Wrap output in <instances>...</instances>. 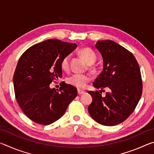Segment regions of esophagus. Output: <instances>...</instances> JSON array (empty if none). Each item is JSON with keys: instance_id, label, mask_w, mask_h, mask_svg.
Instances as JSON below:
<instances>
[{"instance_id": "obj_1", "label": "esophagus", "mask_w": 154, "mask_h": 154, "mask_svg": "<svg viewBox=\"0 0 154 154\" xmlns=\"http://www.w3.org/2000/svg\"><path fill=\"white\" fill-rule=\"evenodd\" d=\"M77 93H78V94H79V95H82V94H84L85 92H84V91H83V90H77Z\"/></svg>"}]
</instances>
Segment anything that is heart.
I'll use <instances>...</instances> for the list:
<instances>
[{
    "mask_svg": "<svg viewBox=\"0 0 154 154\" xmlns=\"http://www.w3.org/2000/svg\"><path fill=\"white\" fill-rule=\"evenodd\" d=\"M82 56L89 64H92L96 60V55L92 49L88 48H82L79 51ZM70 59L71 55L68 54L62 59L60 66L62 70L68 71L70 66ZM90 81V77L86 75L83 74H73L67 79V82L70 85L77 88H83Z\"/></svg>",
    "mask_w": 154,
    "mask_h": 154,
    "instance_id": "heart-1",
    "label": "heart"
}]
</instances>
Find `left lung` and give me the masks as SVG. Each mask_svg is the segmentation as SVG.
Returning <instances> with one entry per match:
<instances>
[{"label": "left lung", "instance_id": "8db88e82", "mask_svg": "<svg viewBox=\"0 0 154 154\" xmlns=\"http://www.w3.org/2000/svg\"><path fill=\"white\" fill-rule=\"evenodd\" d=\"M95 48L103 60V70L94 87L109 92L103 97L98 91H89L92 102L88 112L94 120L111 126L123 122L134 111L142 94L139 64L131 52L111 40L98 41Z\"/></svg>", "mask_w": 154, "mask_h": 154}]
</instances>
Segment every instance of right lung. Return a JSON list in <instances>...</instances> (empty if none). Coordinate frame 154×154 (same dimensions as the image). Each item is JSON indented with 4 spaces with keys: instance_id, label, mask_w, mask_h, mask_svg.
I'll use <instances>...</instances> for the list:
<instances>
[{
    "instance_id": "obj_1",
    "label": "right lung",
    "mask_w": 154,
    "mask_h": 154,
    "mask_svg": "<svg viewBox=\"0 0 154 154\" xmlns=\"http://www.w3.org/2000/svg\"><path fill=\"white\" fill-rule=\"evenodd\" d=\"M77 44L49 39L28 48L19 59L14 75L17 102L28 118L49 125L63 116L77 96V88L64 82L55 90L49 84L62 77V59L77 48Z\"/></svg>"
}]
</instances>
